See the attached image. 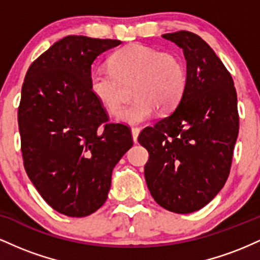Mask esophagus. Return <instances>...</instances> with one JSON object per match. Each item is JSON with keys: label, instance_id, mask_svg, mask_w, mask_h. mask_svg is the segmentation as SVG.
<instances>
[{"label": "esophagus", "instance_id": "34e87169", "mask_svg": "<svg viewBox=\"0 0 260 260\" xmlns=\"http://www.w3.org/2000/svg\"><path fill=\"white\" fill-rule=\"evenodd\" d=\"M139 132H140L139 128H137V127H133V128H132V137H133V140H134V142H136V143H137V140H138Z\"/></svg>", "mask_w": 260, "mask_h": 260}]
</instances>
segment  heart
<instances>
[{"mask_svg": "<svg viewBox=\"0 0 260 260\" xmlns=\"http://www.w3.org/2000/svg\"><path fill=\"white\" fill-rule=\"evenodd\" d=\"M109 68L92 71L89 89L100 105L115 116L123 105L121 84L133 81L135 100L120 116L124 123H143L157 109L160 112L172 111L186 92V64L176 53L161 52L138 43L128 44L110 56Z\"/></svg>", "mask_w": 260, "mask_h": 260, "instance_id": "obj_1", "label": "heart"}]
</instances>
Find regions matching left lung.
Here are the masks:
<instances>
[{"label": "left lung", "instance_id": "obj_1", "mask_svg": "<svg viewBox=\"0 0 260 260\" xmlns=\"http://www.w3.org/2000/svg\"><path fill=\"white\" fill-rule=\"evenodd\" d=\"M162 38L183 50L186 92L138 142L149 153L144 176L155 202L188 214L213 201L228 180L240 129L237 92L228 68L201 37L180 30Z\"/></svg>", "mask_w": 260, "mask_h": 260}]
</instances>
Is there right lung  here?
<instances>
[{
  "label": "right lung",
  "instance_id": "right-lung-1",
  "mask_svg": "<svg viewBox=\"0 0 260 260\" xmlns=\"http://www.w3.org/2000/svg\"><path fill=\"white\" fill-rule=\"evenodd\" d=\"M120 40L68 35L29 67L18 107L26 175L63 215L84 217L107 199L112 170L133 145L89 89L91 63Z\"/></svg>",
  "mask_w": 260,
  "mask_h": 260
}]
</instances>
